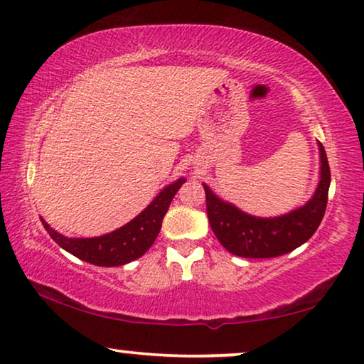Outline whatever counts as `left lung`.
<instances>
[{
    "label": "left lung",
    "instance_id": "1",
    "mask_svg": "<svg viewBox=\"0 0 364 364\" xmlns=\"http://www.w3.org/2000/svg\"><path fill=\"white\" fill-rule=\"evenodd\" d=\"M320 181L304 206L277 218H255L216 196L208 184L206 211L213 232L223 247L245 259H269L289 254L306 242L323 219L331 181L325 148L318 141Z\"/></svg>",
    "mask_w": 364,
    "mask_h": 364
}]
</instances>
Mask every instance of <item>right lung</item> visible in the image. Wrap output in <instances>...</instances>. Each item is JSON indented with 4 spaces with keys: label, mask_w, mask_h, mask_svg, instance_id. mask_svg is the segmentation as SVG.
Masks as SVG:
<instances>
[{
    "label": "right lung",
    "mask_w": 364,
    "mask_h": 364,
    "mask_svg": "<svg viewBox=\"0 0 364 364\" xmlns=\"http://www.w3.org/2000/svg\"><path fill=\"white\" fill-rule=\"evenodd\" d=\"M184 181H186L184 178H180L175 183L168 184L130 223L99 237H65L54 231L43 218L41 221L50 237L69 254L100 267H119L141 257L151 247L160 232L163 218L170 208L173 196Z\"/></svg>",
    "instance_id": "1"
}]
</instances>
